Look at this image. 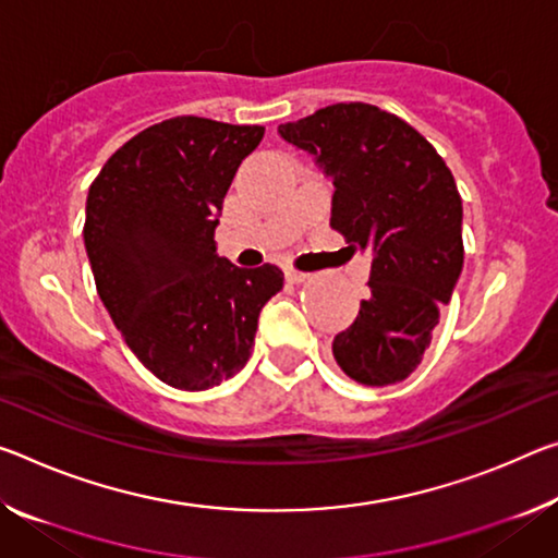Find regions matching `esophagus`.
<instances>
[{"instance_id": "esophagus-1", "label": "esophagus", "mask_w": 558, "mask_h": 558, "mask_svg": "<svg viewBox=\"0 0 558 558\" xmlns=\"http://www.w3.org/2000/svg\"><path fill=\"white\" fill-rule=\"evenodd\" d=\"M286 278H288L290 282H305L307 278H311V272H303V270L288 268V270H286Z\"/></svg>"}]
</instances>
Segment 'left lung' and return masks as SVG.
Wrapping results in <instances>:
<instances>
[{"mask_svg": "<svg viewBox=\"0 0 558 558\" xmlns=\"http://www.w3.org/2000/svg\"><path fill=\"white\" fill-rule=\"evenodd\" d=\"M332 179L330 226L373 251L369 295L332 355L367 387L410 377L432 342L464 263L454 175L417 129L373 104H332L278 126Z\"/></svg>", "mask_w": 558, "mask_h": 558, "instance_id": "left-lung-1", "label": "left lung"}]
</instances>
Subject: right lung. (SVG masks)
<instances>
[{
	"label": "right lung",
	"instance_id": "1",
	"mask_svg": "<svg viewBox=\"0 0 558 558\" xmlns=\"http://www.w3.org/2000/svg\"><path fill=\"white\" fill-rule=\"evenodd\" d=\"M263 126L173 117L129 138L86 198L84 245L96 293L141 365L201 392L251 357L282 270L216 255L223 196Z\"/></svg>",
	"mask_w": 558,
	"mask_h": 558
}]
</instances>
